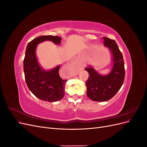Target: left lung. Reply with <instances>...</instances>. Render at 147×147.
Segmentation results:
<instances>
[{"label": "left lung", "instance_id": "obj_1", "mask_svg": "<svg viewBox=\"0 0 147 147\" xmlns=\"http://www.w3.org/2000/svg\"><path fill=\"white\" fill-rule=\"evenodd\" d=\"M103 39L104 45L109 48L113 55V65L112 72L103 76L99 75L92 67L85 69L90 74L86 82V94L90 99L97 102L112 99L122 86L125 77L123 55L116 42L105 37Z\"/></svg>", "mask_w": 147, "mask_h": 147}]
</instances>
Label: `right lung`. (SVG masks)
<instances>
[{
	"label": "right lung",
	"instance_id": "obj_1",
	"mask_svg": "<svg viewBox=\"0 0 147 147\" xmlns=\"http://www.w3.org/2000/svg\"><path fill=\"white\" fill-rule=\"evenodd\" d=\"M45 40L59 44L61 38L42 35L30 41L26 47L23 68L26 84L32 94L42 100L53 102L63 98L67 80L60 77L59 65L50 71H46L42 70L38 65L35 49L37 44Z\"/></svg>",
	"mask_w": 147,
	"mask_h": 147
}]
</instances>
